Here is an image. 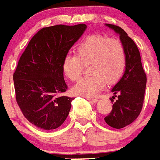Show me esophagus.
Returning a JSON list of instances; mask_svg holds the SVG:
<instances>
[{"mask_svg":"<svg viewBox=\"0 0 160 160\" xmlns=\"http://www.w3.org/2000/svg\"><path fill=\"white\" fill-rule=\"evenodd\" d=\"M87 100L91 101V102H93V103H96V102H98V99H92V98H89V97H87Z\"/></svg>","mask_w":160,"mask_h":160,"instance_id":"esophagus-1","label":"esophagus"}]
</instances>
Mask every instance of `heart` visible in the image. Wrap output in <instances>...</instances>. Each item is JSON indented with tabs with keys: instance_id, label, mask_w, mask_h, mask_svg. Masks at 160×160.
Segmentation results:
<instances>
[{
	"instance_id": "1",
	"label": "heart",
	"mask_w": 160,
	"mask_h": 160,
	"mask_svg": "<svg viewBox=\"0 0 160 160\" xmlns=\"http://www.w3.org/2000/svg\"><path fill=\"white\" fill-rule=\"evenodd\" d=\"M126 52L119 39L100 35L87 36L78 45L76 54H68L62 62L64 74L78 81L83 65H88L89 76L82 78L73 87L75 95L95 96L108 84L119 81L126 68Z\"/></svg>"
}]
</instances>
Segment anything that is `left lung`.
I'll return each mask as SVG.
<instances>
[{
  "label": "left lung",
  "mask_w": 160,
  "mask_h": 160,
  "mask_svg": "<svg viewBox=\"0 0 160 160\" xmlns=\"http://www.w3.org/2000/svg\"><path fill=\"white\" fill-rule=\"evenodd\" d=\"M120 35L126 52V68L120 81L114 86L113 103L111 112L104 118L109 126L121 129L137 119L142 111L144 101L147 75L142 68L141 56L133 40L122 28L112 24H106ZM112 102L113 99H111Z\"/></svg>",
  "instance_id": "left-lung-1"
}]
</instances>
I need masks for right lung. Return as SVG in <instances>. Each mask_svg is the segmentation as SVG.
Masks as SVG:
<instances>
[{"instance_id": "1", "label": "right lung", "mask_w": 160, "mask_h": 160, "mask_svg": "<svg viewBox=\"0 0 160 160\" xmlns=\"http://www.w3.org/2000/svg\"><path fill=\"white\" fill-rule=\"evenodd\" d=\"M86 29L83 23L42 28L19 59L13 73L16 100L24 117L39 129H57L69 115L73 98L60 95L68 87L62 62Z\"/></svg>"}]
</instances>
